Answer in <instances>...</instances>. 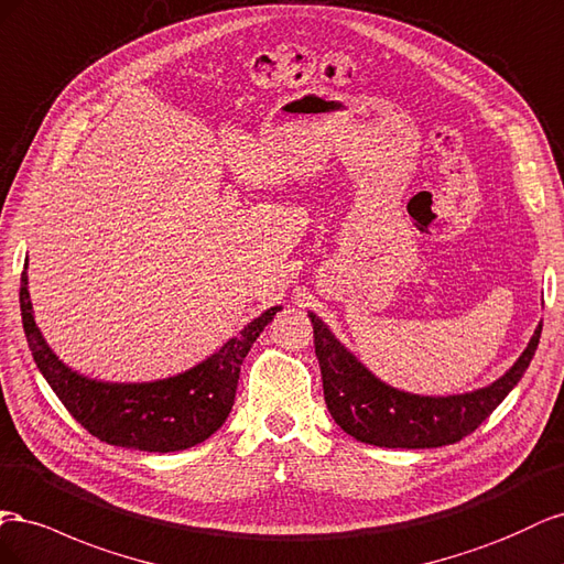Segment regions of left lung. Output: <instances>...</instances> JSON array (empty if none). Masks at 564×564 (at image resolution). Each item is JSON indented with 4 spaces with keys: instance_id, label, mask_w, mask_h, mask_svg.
Wrapping results in <instances>:
<instances>
[{
    "instance_id": "left-lung-1",
    "label": "left lung",
    "mask_w": 564,
    "mask_h": 564,
    "mask_svg": "<svg viewBox=\"0 0 564 564\" xmlns=\"http://www.w3.org/2000/svg\"><path fill=\"white\" fill-rule=\"evenodd\" d=\"M314 349L333 421L354 440L384 448H434L468 437L520 382L539 347L541 326L506 376L465 394L421 397L390 388L347 351L330 328L310 312Z\"/></svg>"
}]
</instances>
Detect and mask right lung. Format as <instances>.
<instances>
[{
	"label": "right lung",
	"mask_w": 564,
	"mask_h": 564,
	"mask_svg": "<svg viewBox=\"0 0 564 564\" xmlns=\"http://www.w3.org/2000/svg\"><path fill=\"white\" fill-rule=\"evenodd\" d=\"M279 310L271 307L250 321L238 337H231L210 359L186 373L155 382H101L73 371L44 343L32 316L25 271L21 276V316L28 347L61 404L101 442L149 454L182 452L205 442L221 427L234 406L240 366Z\"/></svg>",
	"instance_id": "obj_1"
}]
</instances>
